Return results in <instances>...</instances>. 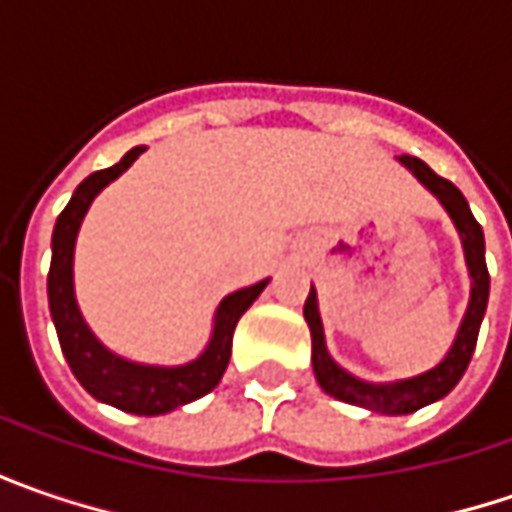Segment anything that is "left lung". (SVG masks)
<instances>
[{
    "label": "left lung",
    "instance_id": "obj_1",
    "mask_svg": "<svg viewBox=\"0 0 512 512\" xmlns=\"http://www.w3.org/2000/svg\"><path fill=\"white\" fill-rule=\"evenodd\" d=\"M402 165L416 173V179L422 182L430 193L439 196V202L447 207L450 219L456 222L459 233H462L464 256H467V267L473 276V290H470V305L464 313V322L459 327V336L450 347V353L444 356V362L433 370H427L416 379H404L396 384H367L353 379L350 373H344L339 364L327 356L325 333H322V319H319V307H316V293L310 287V296L305 299V319L310 327V339H313V373L316 382L325 390L327 396L339 399V402L356 404L373 413H384V416H402V413H413L424 404L439 402L447 396L459 379L464 376L467 364L473 359L476 350V339H479V327H482L484 310H487V296H490V273H487V262H484V233L482 225L473 219L467 199L462 190L442 179L436 170H430L422 159L416 156H402Z\"/></svg>",
    "mask_w": 512,
    "mask_h": 512
}]
</instances>
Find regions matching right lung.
<instances>
[{"mask_svg":"<svg viewBox=\"0 0 512 512\" xmlns=\"http://www.w3.org/2000/svg\"><path fill=\"white\" fill-rule=\"evenodd\" d=\"M142 150L145 148L128 150L119 165L90 173L88 179L73 190L68 207L59 213L56 227H53L48 302L62 353L68 359L73 376L79 379V384L90 396L99 402L113 404L125 413L159 416V413H170L182 404L202 399L222 382L227 362H230L236 322L242 319L247 307L256 302V296L265 290L267 279L227 296L216 310L213 339L207 344V350L196 362L182 364V367H145V364L125 362L93 339V333L82 322V313L73 299V242H76V233H79V225L88 213L93 196L116 176H122Z\"/></svg>","mask_w":512,"mask_h":512,"instance_id":"obj_1","label":"right lung"}]
</instances>
